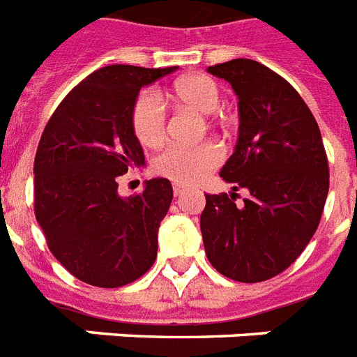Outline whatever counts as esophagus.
Here are the masks:
<instances>
[{
    "label": "esophagus",
    "instance_id": "obj_1",
    "mask_svg": "<svg viewBox=\"0 0 357 357\" xmlns=\"http://www.w3.org/2000/svg\"><path fill=\"white\" fill-rule=\"evenodd\" d=\"M186 192H188V188L181 186V184H175V186H173V193H175V197L184 195V193H186Z\"/></svg>",
    "mask_w": 357,
    "mask_h": 357
}]
</instances>
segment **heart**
Wrapping results in <instances>:
<instances>
[{
    "instance_id": "heart-1",
    "label": "heart",
    "mask_w": 357,
    "mask_h": 357,
    "mask_svg": "<svg viewBox=\"0 0 357 357\" xmlns=\"http://www.w3.org/2000/svg\"><path fill=\"white\" fill-rule=\"evenodd\" d=\"M175 99L201 116H210L219 108L221 93L218 84L204 75H192L175 84ZM134 136L145 147H158L165 138V110L156 92L139 93L130 112ZM223 158V151L215 144L197 147H167L155 158L158 175L176 184H195L213 169Z\"/></svg>"
}]
</instances>
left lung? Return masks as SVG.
I'll return each instance as SVG.
<instances>
[{
  "label": "left lung",
  "instance_id": "obj_1",
  "mask_svg": "<svg viewBox=\"0 0 357 357\" xmlns=\"http://www.w3.org/2000/svg\"><path fill=\"white\" fill-rule=\"evenodd\" d=\"M238 96L239 129L221 178L230 195H206L204 250L221 275L255 284L280 275L306 249L328 197V160L312 110L278 73L250 59L208 68ZM238 187L250 197L235 206Z\"/></svg>",
  "mask_w": 357,
  "mask_h": 357
}]
</instances>
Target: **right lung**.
<instances>
[{
	"label": "right lung",
	"instance_id": "1",
	"mask_svg": "<svg viewBox=\"0 0 357 357\" xmlns=\"http://www.w3.org/2000/svg\"><path fill=\"white\" fill-rule=\"evenodd\" d=\"M176 70L105 66L66 96L42 132L36 221L53 256L90 286H127L155 264L171 182L151 178L139 195L121 197L118 176L145 164L130 123L139 90Z\"/></svg>",
	"mask_w": 357,
	"mask_h": 357
}]
</instances>
